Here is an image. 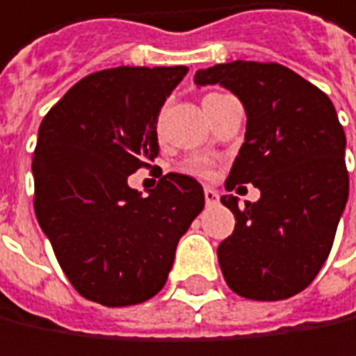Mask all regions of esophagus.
<instances>
[{
    "mask_svg": "<svg viewBox=\"0 0 356 356\" xmlns=\"http://www.w3.org/2000/svg\"><path fill=\"white\" fill-rule=\"evenodd\" d=\"M218 199H220L218 191L207 186V188H205V203H207V205H216V203H218Z\"/></svg>",
    "mask_w": 356,
    "mask_h": 356,
    "instance_id": "esophagus-1",
    "label": "esophagus"
}]
</instances>
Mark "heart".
<instances>
[{
  "label": "heart",
  "mask_w": 356,
  "mask_h": 356,
  "mask_svg": "<svg viewBox=\"0 0 356 356\" xmlns=\"http://www.w3.org/2000/svg\"><path fill=\"white\" fill-rule=\"evenodd\" d=\"M184 172L193 174V176H203V178H209L213 174V161L205 155H197V157H191L186 163H184Z\"/></svg>",
  "instance_id": "1"
}]
</instances>
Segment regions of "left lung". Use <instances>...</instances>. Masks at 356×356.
<instances>
[{
    "mask_svg": "<svg viewBox=\"0 0 356 356\" xmlns=\"http://www.w3.org/2000/svg\"><path fill=\"white\" fill-rule=\"evenodd\" d=\"M195 83L222 85L241 99L247 132L226 188L251 182L261 191L245 209L236 197H222L236 218L218 247L224 280L251 300L294 296L325 264L348 201L346 136L334 103L273 62L218 64L199 70Z\"/></svg>",
    "mask_w": 356,
    "mask_h": 356,
    "instance_id": "left-lung-1",
    "label": "left lung"
}]
</instances>
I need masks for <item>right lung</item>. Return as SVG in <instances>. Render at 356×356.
Returning a JSON list of instances; mask_svg holds the SVG:
<instances>
[{
    "label": "right lung",
    "mask_w": 356,
    "mask_h": 356,
    "mask_svg": "<svg viewBox=\"0 0 356 356\" xmlns=\"http://www.w3.org/2000/svg\"><path fill=\"white\" fill-rule=\"evenodd\" d=\"M186 66H120L85 76L43 118L33 155L35 213L70 284L92 302L155 296L205 207L203 186L165 174L143 197L128 176L159 153V109Z\"/></svg>",
    "instance_id": "add662e5"
}]
</instances>
